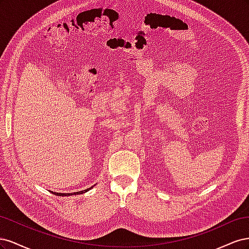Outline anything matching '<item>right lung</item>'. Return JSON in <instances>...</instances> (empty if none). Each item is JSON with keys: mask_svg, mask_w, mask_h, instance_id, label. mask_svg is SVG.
Listing matches in <instances>:
<instances>
[{"mask_svg": "<svg viewBox=\"0 0 249 249\" xmlns=\"http://www.w3.org/2000/svg\"><path fill=\"white\" fill-rule=\"evenodd\" d=\"M91 188H93V186L92 187H90V188H88V189H86V190H83V191H79V192H76V193H56V192H52L53 194H56V195H59V196H69V195H72V194H82V193H85V192H87L88 190H90L91 189Z\"/></svg>", "mask_w": 249, "mask_h": 249, "instance_id": "right-lung-1", "label": "right lung"}]
</instances>
